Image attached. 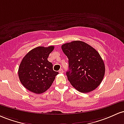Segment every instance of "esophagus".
<instances>
[{"label":"esophagus","mask_w":124,"mask_h":124,"mask_svg":"<svg viewBox=\"0 0 124 124\" xmlns=\"http://www.w3.org/2000/svg\"><path fill=\"white\" fill-rule=\"evenodd\" d=\"M59 73H64L63 70H62V69H61L59 70Z\"/></svg>","instance_id":"obj_1"}]
</instances>
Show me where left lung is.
I'll use <instances>...</instances> for the list:
<instances>
[{
  "mask_svg": "<svg viewBox=\"0 0 124 124\" xmlns=\"http://www.w3.org/2000/svg\"><path fill=\"white\" fill-rule=\"evenodd\" d=\"M69 58L68 80L77 91L87 93L101 84L105 74V64L95 48L81 41H73L62 46Z\"/></svg>",
  "mask_w": 124,
  "mask_h": 124,
  "instance_id": "obj_1",
  "label": "left lung"
}]
</instances>
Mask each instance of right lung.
Segmentation results:
<instances>
[{"label": "right lung", "mask_w": 124, "mask_h": 124, "mask_svg": "<svg viewBox=\"0 0 124 124\" xmlns=\"http://www.w3.org/2000/svg\"><path fill=\"white\" fill-rule=\"evenodd\" d=\"M54 48L50 46H40L30 50L22 59L18 74L21 83L26 89L36 94H41L50 87L58 73L47 60Z\"/></svg>", "instance_id": "add662e5"}]
</instances>
